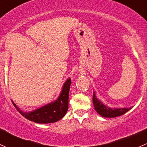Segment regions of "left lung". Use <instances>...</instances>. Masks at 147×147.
<instances>
[{"label":"left lung","mask_w":147,"mask_h":147,"mask_svg":"<svg viewBox=\"0 0 147 147\" xmlns=\"http://www.w3.org/2000/svg\"><path fill=\"white\" fill-rule=\"evenodd\" d=\"M92 102L93 105H94V109L96 112L101 115L103 117L112 118L116 117L121 116L124 115L126 112H128L129 110L131 109V107L129 108H112L107 105H104L103 102L100 101L97 97L95 94V92H93V97H92Z\"/></svg>","instance_id":"8db88e82"}]
</instances>
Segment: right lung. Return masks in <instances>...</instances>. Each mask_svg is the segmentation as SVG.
Masks as SVG:
<instances>
[{
    "mask_svg": "<svg viewBox=\"0 0 147 147\" xmlns=\"http://www.w3.org/2000/svg\"><path fill=\"white\" fill-rule=\"evenodd\" d=\"M70 84L71 80L70 78H69L63 84V88L57 100L31 112H23L20 108L18 107L14 102L13 101L12 102L17 110L30 121H32L38 124L56 122L62 119L67 112Z\"/></svg>",
    "mask_w": 147,
    "mask_h": 147,
    "instance_id": "right-lung-1",
    "label": "right lung"
}]
</instances>
